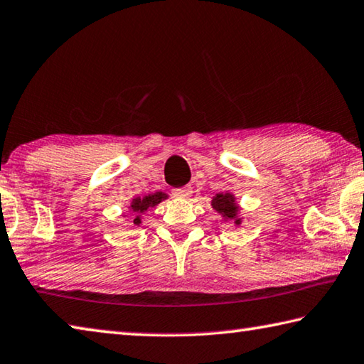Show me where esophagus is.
Listing matches in <instances>:
<instances>
[{"label":"esophagus","instance_id":"34e87169","mask_svg":"<svg viewBox=\"0 0 364 364\" xmlns=\"http://www.w3.org/2000/svg\"><path fill=\"white\" fill-rule=\"evenodd\" d=\"M172 195L176 196V198H188L190 195H192V187H182V188H176Z\"/></svg>","mask_w":364,"mask_h":364}]
</instances>
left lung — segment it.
I'll return each mask as SVG.
<instances>
[{"label": "left lung", "instance_id": "obj_1", "mask_svg": "<svg viewBox=\"0 0 364 364\" xmlns=\"http://www.w3.org/2000/svg\"><path fill=\"white\" fill-rule=\"evenodd\" d=\"M213 206L218 209L219 213L224 214L227 219H232L235 213H237V206H235L233 196L230 193L215 196V198L213 200Z\"/></svg>", "mask_w": 364, "mask_h": 364}]
</instances>
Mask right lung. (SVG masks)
Segmentation results:
<instances>
[{"label": "right lung", "mask_w": 364, "mask_h": 364, "mask_svg": "<svg viewBox=\"0 0 364 364\" xmlns=\"http://www.w3.org/2000/svg\"><path fill=\"white\" fill-rule=\"evenodd\" d=\"M166 198V195L164 193H155V195H149V196H145V198H136V200H132V205H131V208H132V211L134 213H144V211H146V209L149 208H151V206H155V205H158L159 201L161 200H164ZM139 218L137 219H134V224H139Z\"/></svg>", "instance_id": "1"}]
</instances>
